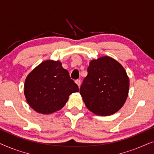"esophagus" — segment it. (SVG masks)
Wrapping results in <instances>:
<instances>
[{"instance_id": "esophagus-1", "label": "esophagus", "mask_w": 154, "mask_h": 154, "mask_svg": "<svg viewBox=\"0 0 154 154\" xmlns=\"http://www.w3.org/2000/svg\"><path fill=\"white\" fill-rule=\"evenodd\" d=\"M75 83L77 84L79 87H80V86H81V81H80V80H75Z\"/></svg>"}]
</instances>
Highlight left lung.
I'll return each mask as SVG.
<instances>
[{
	"label": "left lung",
	"instance_id": "8db88e82",
	"mask_svg": "<svg viewBox=\"0 0 154 154\" xmlns=\"http://www.w3.org/2000/svg\"><path fill=\"white\" fill-rule=\"evenodd\" d=\"M129 85V78L123 66L114 59L105 56L90 62L80 93L90 111L106 116L123 106Z\"/></svg>",
	"mask_w": 154,
	"mask_h": 154
}]
</instances>
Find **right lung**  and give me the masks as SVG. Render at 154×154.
Segmentation results:
<instances>
[{
  "label": "right lung",
  "mask_w": 154,
  "mask_h": 154,
  "mask_svg": "<svg viewBox=\"0 0 154 154\" xmlns=\"http://www.w3.org/2000/svg\"><path fill=\"white\" fill-rule=\"evenodd\" d=\"M79 87L60 61L46 60L27 75L24 95L33 110L50 114L60 110Z\"/></svg>",
  "instance_id": "obj_1"
}]
</instances>
